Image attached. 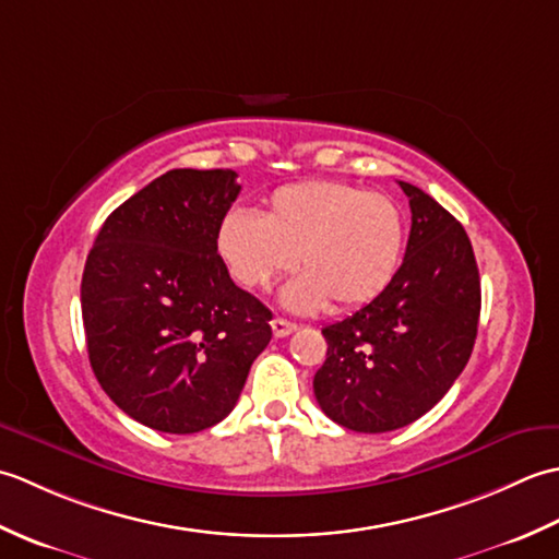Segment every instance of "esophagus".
I'll return each instance as SVG.
<instances>
[{"instance_id":"1","label":"esophagus","mask_w":559,"mask_h":559,"mask_svg":"<svg viewBox=\"0 0 559 559\" xmlns=\"http://www.w3.org/2000/svg\"><path fill=\"white\" fill-rule=\"evenodd\" d=\"M295 329H298V326L290 324V322H286V319H281V317L271 319V331H273V336H276V338H286V336H290Z\"/></svg>"}]
</instances>
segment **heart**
<instances>
[{
	"mask_svg": "<svg viewBox=\"0 0 559 559\" xmlns=\"http://www.w3.org/2000/svg\"><path fill=\"white\" fill-rule=\"evenodd\" d=\"M403 245L406 218L396 201L341 180L278 187L259 216L228 211L216 230L221 261L247 290L269 288L298 264L302 273L283 290L298 312L374 300L394 281Z\"/></svg>",
	"mask_w": 559,
	"mask_h": 559,
	"instance_id": "heart-1",
	"label": "heart"
}]
</instances>
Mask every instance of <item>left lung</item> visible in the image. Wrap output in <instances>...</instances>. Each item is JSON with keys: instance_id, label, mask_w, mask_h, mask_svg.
Returning a JSON list of instances; mask_svg holds the SVG:
<instances>
[{"instance_id": "8db88e82", "label": "left lung", "mask_w": 559, "mask_h": 559, "mask_svg": "<svg viewBox=\"0 0 559 559\" xmlns=\"http://www.w3.org/2000/svg\"><path fill=\"white\" fill-rule=\"evenodd\" d=\"M399 185L411 204L403 264L370 305L322 329L314 396L355 432L418 420L456 382L478 334L480 276L466 230L423 189Z\"/></svg>"}]
</instances>
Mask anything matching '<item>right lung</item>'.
I'll return each mask as SVG.
<instances>
[{"instance_id": "1", "label": "right lung", "mask_w": 559, "mask_h": 559, "mask_svg": "<svg viewBox=\"0 0 559 559\" xmlns=\"http://www.w3.org/2000/svg\"><path fill=\"white\" fill-rule=\"evenodd\" d=\"M233 170L177 168L117 206L81 278L88 360L129 418L192 435L221 423L271 341V312L216 252Z\"/></svg>"}]
</instances>
